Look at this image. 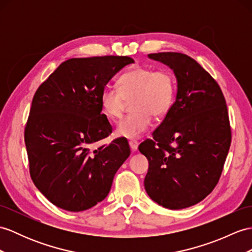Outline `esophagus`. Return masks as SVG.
Segmentation results:
<instances>
[{
	"label": "esophagus",
	"mask_w": 252,
	"mask_h": 252,
	"mask_svg": "<svg viewBox=\"0 0 252 252\" xmlns=\"http://www.w3.org/2000/svg\"><path fill=\"white\" fill-rule=\"evenodd\" d=\"M138 145H139L138 141H136V140H130L129 141V146H130L131 151H137L138 150Z\"/></svg>",
	"instance_id": "1"
}]
</instances>
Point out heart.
<instances>
[{"label": "heart", "instance_id": "1", "mask_svg": "<svg viewBox=\"0 0 252 252\" xmlns=\"http://www.w3.org/2000/svg\"><path fill=\"white\" fill-rule=\"evenodd\" d=\"M119 84L120 89L105 88L100 103L107 116L118 120L124 113L126 100L133 98V112L116 125V133L121 137L138 138L152 126V115L163 116L174 103L176 81L170 70L137 66L123 73Z\"/></svg>", "mask_w": 252, "mask_h": 252}]
</instances>
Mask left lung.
I'll return each mask as SVG.
<instances>
[{
	"label": "left lung",
	"mask_w": 252,
	"mask_h": 252,
	"mask_svg": "<svg viewBox=\"0 0 252 252\" xmlns=\"http://www.w3.org/2000/svg\"><path fill=\"white\" fill-rule=\"evenodd\" d=\"M177 80L176 99L161 124L139 151L149 160L144 187L169 210L199 203L216 187L231 145L222 91L197 61L179 52L151 53Z\"/></svg>",
	"instance_id": "1"
}]
</instances>
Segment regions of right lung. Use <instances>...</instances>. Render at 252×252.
Returning a JSON list of instances; mask_svg holds the SVG:
<instances>
[{
    "instance_id": "1",
    "label": "right lung",
    "mask_w": 252,
    "mask_h": 252,
    "mask_svg": "<svg viewBox=\"0 0 252 252\" xmlns=\"http://www.w3.org/2000/svg\"><path fill=\"white\" fill-rule=\"evenodd\" d=\"M133 62L115 55L69 59L36 91L24 142L31 179L55 206L81 212L99 203L129 157L124 138L97 149L93 144L112 132L101 114L102 91L116 72Z\"/></svg>"
}]
</instances>
